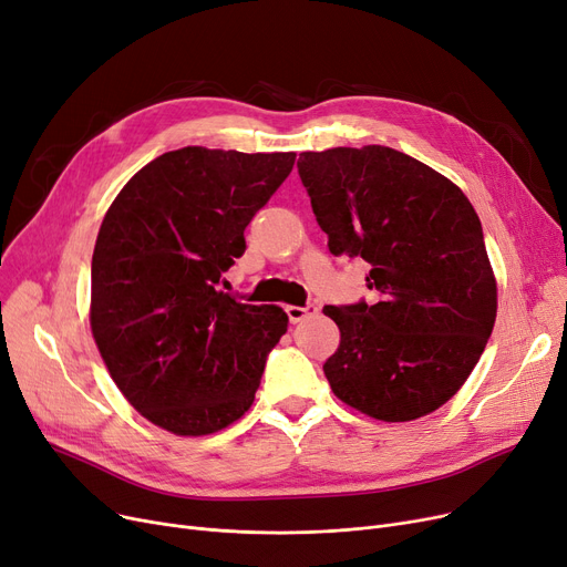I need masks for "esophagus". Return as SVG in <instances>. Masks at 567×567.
Here are the masks:
<instances>
[{"mask_svg":"<svg viewBox=\"0 0 567 567\" xmlns=\"http://www.w3.org/2000/svg\"><path fill=\"white\" fill-rule=\"evenodd\" d=\"M285 310H287V315H289V322H291V324H299V322H303L306 317L315 315L319 308H317L315 303H308V306H287Z\"/></svg>","mask_w":567,"mask_h":567,"instance_id":"esophagus-1","label":"esophagus"}]
</instances>
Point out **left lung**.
Masks as SVG:
<instances>
[{
    "label": "left lung",
    "mask_w": 567,
    "mask_h": 567,
    "mask_svg": "<svg viewBox=\"0 0 567 567\" xmlns=\"http://www.w3.org/2000/svg\"><path fill=\"white\" fill-rule=\"evenodd\" d=\"M299 176L331 255L371 264L378 303L327 306L340 344L324 363L336 396L380 422L445 405L477 365L498 287L467 196L384 145L301 153Z\"/></svg>",
    "instance_id": "left-lung-1"
}]
</instances>
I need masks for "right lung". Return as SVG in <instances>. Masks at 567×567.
I'll list each match as a JSON object with an SVG mask.
<instances>
[{
	"instance_id": "add662e5",
	"label": "right lung",
	"mask_w": 567,
	"mask_h": 567,
	"mask_svg": "<svg viewBox=\"0 0 567 567\" xmlns=\"http://www.w3.org/2000/svg\"><path fill=\"white\" fill-rule=\"evenodd\" d=\"M293 159L187 145L145 164L104 215L92 338L122 396L168 433L199 437L238 422L287 331L280 306L240 303L219 280Z\"/></svg>"
}]
</instances>
